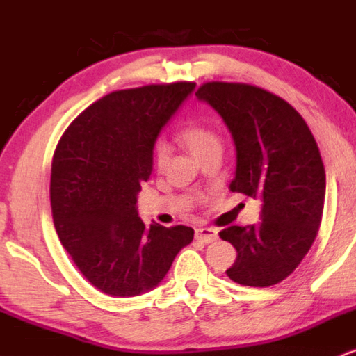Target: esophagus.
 <instances>
[{"label":"esophagus","mask_w":356,"mask_h":356,"mask_svg":"<svg viewBox=\"0 0 356 356\" xmlns=\"http://www.w3.org/2000/svg\"><path fill=\"white\" fill-rule=\"evenodd\" d=\"M195 239L209 244L212 241L218 239V229H212V227H199V229H195Z\"/></svg>","instance_id":"1"}]
</instances>
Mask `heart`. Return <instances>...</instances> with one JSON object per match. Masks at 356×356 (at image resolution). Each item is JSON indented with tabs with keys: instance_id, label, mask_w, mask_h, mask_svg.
<instances>
[{
	"instance_id": "b5f03b06",
	"label": "heart",
	"mask_w": 356,
	"mask_h": 356,
	"mask_svg": "<svg viewBox=\"0 0 356 356\" xmlns=\"http://www.w3.org/2000/svg\"><path fill=\"white\" fill-rule=\"evenodd\" d=\"M177 138L184 147L191 150L197 161H202L209 154L222 152V137L218 130L204 124H187L179 130ZM167 161V150L164 145H155L154 162L157 167H162Z\"/></svg>"
}]
</instances>
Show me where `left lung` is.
<instances>
[{
	"mask_svg": "<svg viewBox=\"0 0 356 356\" xmlns=\"http://www.w3.org/2000/svg\"><path fill=\"white\" fill-rule=\"evenodd\" d=\"M222 117L236 145L232 192L259 197L261 220L219 232L238 251L226 275L268 288L291 275L321 224L326 175L320 149L288 102L248 83L209 81L195 93Z\"/></svg>",
	"mask_w": 356,
	"mask_h": 356,
	"instance_id": "8db88e82",
	"label": "left lung"
}]
</instances>
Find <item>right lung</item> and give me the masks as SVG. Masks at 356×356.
I'll use <instances>...</instances> for the list:
<instances>
[{
    "instance_id": "add662e5",
    "label": "right lung",
    "mask_w": 356,
    "mask_h": 356,
    "mask_svg": "<svg viewBox=\"0 0 356 356\" xmlns=\"http://www.w3.org/2000/svg\"><path fill=\"white\" fill-rule=\"evenodd\" d=\"M194 88V81H175L108 93L85 108L56 145L53 224L81 275L105 295L150 291L194 239L187 226L147 227L137 211L157 136Z\"/></svg>"
}]
</instances>
